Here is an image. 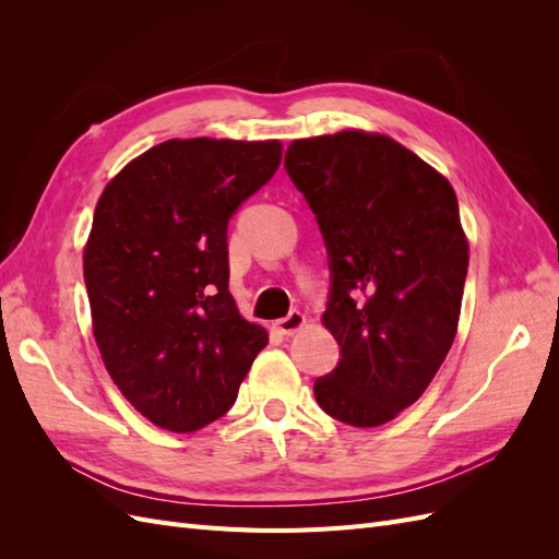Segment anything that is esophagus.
<instances>
[{
  "label": "esophagus",
  "instance_id": "34e87169",
  "mask_svg": "<svg viewBox=\"0 0 559 559\" xmlns=\"http://www.w3.org/2000/svg\"><path fill=\"white\" fill-rule=\"evenodd\" d=\"M302 324H306V314L298 312V310H292L284 319L277 321L275 329H277L282 335H294Z\"/></svg>",
  "mask_w": 559,
  "mask_h": 559
}]
</instances>
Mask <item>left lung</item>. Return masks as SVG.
<instances>
[{"instance_id": "8db88e82", "label": "left lung", "mask_w": 559, "mask_h": 559, "mask_svg": "<svg viewBox=\"0 0 559 559\" xmlns=\"http://www.w3.org/2000/svg\"><path fill=\"white\" fill-rule=\"evenodd\" d=\"M284 170L329 253L324 326L341 359L314 399L345 425H384L425 394L454 341L468 270L456 195L413 151L359 130L292 142Z\"/></svg>"}]
</instances>
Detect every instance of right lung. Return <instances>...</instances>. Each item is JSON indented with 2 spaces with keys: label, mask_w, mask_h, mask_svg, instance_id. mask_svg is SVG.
I'll return each mask as SVG.
<instances>
[{
  "label": "right lung",
  "mask_w": 559,
  "mask_h": 559,
  "mask_svg": "<svg viewBox=\"0 0 559 559\" xmlns=\"http://www.w3.org/2000/svg\"><path fill=\"white\" fill-rule=\"evenodd\" d=\"M280 160L275 140H170L97 200L83 251L95 343L156 427L189 433L224 417L267 345L228 292V222Z\"/></svg>",
  "instance_id": "right-lung-1"
}]
</instances>
